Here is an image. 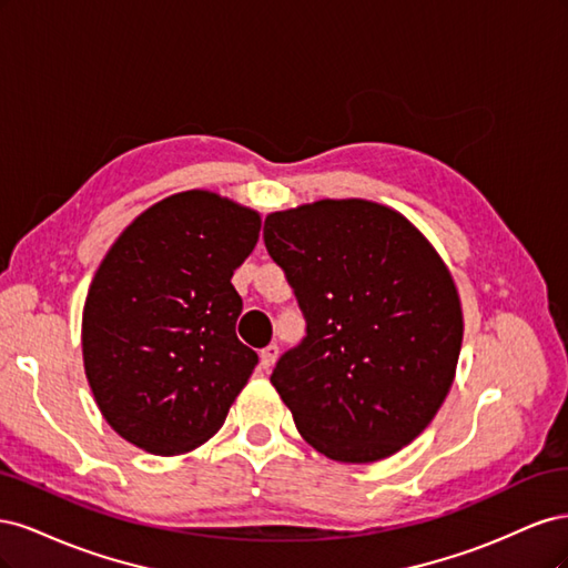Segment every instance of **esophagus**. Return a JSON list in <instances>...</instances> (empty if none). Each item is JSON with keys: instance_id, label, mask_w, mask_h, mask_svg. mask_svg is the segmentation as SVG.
<instances>
[{"instance_id": "obj_1", "label": "esophagus", "mask_w": 568, "mask_h": 568, "mask_svg": "<svg viewBox=\"0 0 568 568\" xmlns=\"http://www.w3.org/2000/svg\"><path fill=\"white\" fill-rule=\"evenodd\" d=\"M277 357H280V348L274 346V343H270L267 348L261 351V367H263V369H270L274 363H277Z\"/></svg>"}]
</instances>
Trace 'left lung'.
<instances>
[{"label": "left lung", "mask_w": 568, "mask_h": 568, "mask_svg": "<svg viewBox=\"0 0 568 568\" xmlns=\"http://www.w3.org/2000/svg\"><path fill=\"white\" fill-rule=\"evenodd\" d=\"M307 336L270 382L307 445L379 462L432 424L455 382L459 291L434 244L390 205L320 199L265 217Z\"/></svg>", "instance_id": "8db88e82"}]
</instances>
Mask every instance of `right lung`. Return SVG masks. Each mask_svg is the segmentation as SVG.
Wrapping results in <instances>:
<instances>
[{
    "label": "right lung",
    "instance_id": "obj_1",
    "mask_svg": "<svg viewBox=\"0 0 568 568\" xmlns=\"http://www.w3.org/2000/svg\"><path fill=\"white\" fill-rule=\"evenodd\" d=\"M261 213L209 189L149 205L106 251L82 307V363L113 432L146 453L196 450L225 424L257 355L236 338L232 274Z\"/></svg>",
    "mask_w": 568,
    "mask_h": 568
}]
</instances>
